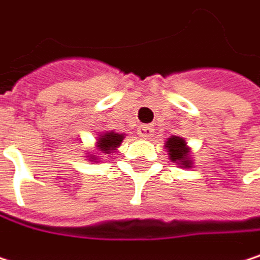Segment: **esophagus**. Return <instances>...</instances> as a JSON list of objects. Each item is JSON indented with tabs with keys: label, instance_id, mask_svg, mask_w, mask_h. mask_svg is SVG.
<instances>
[{
	"label": "esophagus",
	"instance_id": "34e87169",
	"mask_svg": "<svg viewBox=\"0 0 260 260\" xmlns=\"http://www.w3.org/2000/svg\"><path fill=\"white\" fill-rule=\"evenodd\" d=\"M153 133H154V128L151 127V125H141L139 128H138V135L141 136V138H151L153 136Z\"/></svg>",
	"mask_w": 260,
	"mask_h": 260
}]
</instances>
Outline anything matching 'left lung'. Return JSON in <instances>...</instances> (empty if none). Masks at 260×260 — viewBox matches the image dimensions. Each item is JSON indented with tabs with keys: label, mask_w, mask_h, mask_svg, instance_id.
Segmentation results:
<instances>
[{
	"label": "left lung",
	"mask_w": 260,
	"mask_h": 260,
	"mask_svg": "<svg viewBox=\"0 0 260 260\" xmlns=\"http://www.w3.org/2000/svg\"><path fill=\"white\" fill-rule=\"evenodd\" d=\"M165 147L168 148V154L171 157L173 162H177L179 165H183L185 168L186 167H191V160L188 157L189 154V150L186 147V142L183 138H179V136H173L167 141Z\"/></svg>",
	"instance_id": "left-lung-1"
}]
</instances>
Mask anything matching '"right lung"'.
I'll return each instance as SVG.
<instances>
[{
    "label": "right lung",
    "mask_w": 260,
    "mask_h": 260,
    "mask_svg": "<svg viewBox=\"0 0 260 260\" xmlns=\"http://www.w3.org/2000/svg\"><path fill=\"white\" fill-rule=\"evenodd\" d=\"M122 139H124L122 135L113 133V132L100 135V138H98V150H100L101 153L110 154L115 148H118V147L121 145ZM92 159H95V157H92Z\"/></svg>",
    "instance_id": "obj_1"
}]
</instances>
